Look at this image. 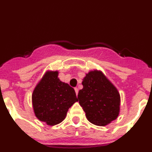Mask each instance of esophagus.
I'll return each mask as SVG.
<instances>
[{
  "label": "esophagus",
  "instance_id": "obj_1",
  "mask_svg": "<svg viewBox=\"0 0 152 152\" xmlns=\"http://www.w3.org/2000/svg\"><path fill=\"white\" fill-rule=\"evenodd\" d=\"M75 93H76V95H77V94H78V88H75Z\"/></svg>",
  "mask_w": 152,
  "mask_h": 152
}]
</instances>
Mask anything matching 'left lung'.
<instances>
[{"mask_svg":"<svg viewBox=\"0 0 152 152\" xmlns=\"http://www.w3.org/2000/svg\"><path fill=\"white\" fill-rule=\"evenodd\" d=\"M82 85L77 97L88 121L104 126L118 117L120 95L103 72L94 70L86 74Z\"/></svg>","mask_w":152,"mask_h":152,"instance_id":"1","label":"left lung"}]
</instances>
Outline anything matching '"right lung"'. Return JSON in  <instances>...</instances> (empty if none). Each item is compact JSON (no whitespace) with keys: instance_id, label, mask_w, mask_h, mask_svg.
Here are the masks:
<instances>
[{"instance_id":"1","label":"right lung","mask_w":152,"mask_h":152,"mask_svg":"<svg viewBox=\"0 0 152 152\" xmlns=\"http://www.w3.org/2000/svg\"><path fill=\"white\" fill-rule=\"evenodd\" d=\"M58 72H45L32 94L34 113L49 126L61 123L68 109L78 101L73 88L58 77Z\"/></svg>"}]
</instances>
